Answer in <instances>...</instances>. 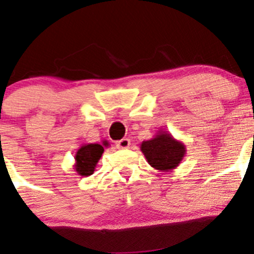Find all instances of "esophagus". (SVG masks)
Returning <instances> with one entry per match:
<instances>
[{
    "label": "esophagus",
    "instance_id": "1",
    "mask_svg": "<svg viewBox=\"0 0 254 254\" xmlns=\"http://www.w3.org/2000/svg\"><path fill=\"white\" fill-rule=\"evenodd\" d=\"M115 145L118 149H127L130 146V140L127 138H124L122 140L116 141Z\"/></svg>",
    "mask_w": 254,
    "mask_h": 254
}]
</instances>
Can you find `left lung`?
Masks as SVG:
<instances>
[{
  "mask_svg": "<svg viewBox=\"0 0 254 254\" xmlns=\"http://www.w3.org/2000/svg\"><path fill=\"white\" fill-rule=\"evenodd\" d=\"M149 164L159 172H172L181 164L186 155V145L173 138L170 132L159 130L150 140L143 141L140 145Z\"/></svg>",
  "mask_w": 254,
  "mask_h": 254,
  "instance_id": "obj_1",
  "label": "left lung"
}]
</instances>
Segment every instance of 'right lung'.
<instances>
[{
    "label": "right lung",
    "mask_w": 254,
    "mask_h": 254,
    "mask_svg": "<svg viewBox=\"0 0 254 254\" xmlns=\"http://www.w3.org/2000/svg\"><path fill=\"white\" fill-rule=\"evenodd\" d=\"M109 146L106 140L103 144H84L77 149L75 154L73 169L81 177H89L94 173L96 164L104 153V148Z\"/></svg>",
    "instance_id": "add662e5"
}]
</instances>
